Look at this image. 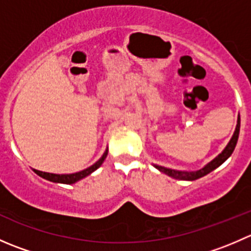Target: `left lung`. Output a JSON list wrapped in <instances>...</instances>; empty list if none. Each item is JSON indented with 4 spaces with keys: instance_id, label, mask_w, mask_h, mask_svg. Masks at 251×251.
Listing matches in <instances>:
<instances>
[{
    "instance_id": "1",
    "label": "left lung",
    "mask_w": 251,
    "mask_h": 251,
    "mask_svg": "<svg viewBox=\"0 0 251 251\" xmlns=\"http://www.w3.org/2000/svg\"><path fill=\"white\" fill-rule=\"evenodd\" d=\"M239 130H240V116H238V120H237V126H235V131L232 136L231 141L228 142V144L226 146V148L222 151V153H220L214 160L210 161L209 164L204 166L203 169L201 170H197V171H178V170H173V169H168V168H164V166H159V165H154L159 171L161 173L166 174L168 176L173 177V178L176 179H183V181H194V179H198L201 177L205 176L209 173H211L212 170H215L216 168H219L221 164H224L227 159L231 156V154L233 153L234 148H235V144L238 142V137H239Z\"/></svg>"
}]
</instances>
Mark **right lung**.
I'll list each match as a JSON object with an SVG mask.
<instances>
[{
    "instance_id": "1",
    "label": "right lung",
    "mask_w": 251,
    "mask_h": 251,
    "mask_svg": "<svg viewBox=\"0 0 251 251\" xmlns=\"http://www.w3.org/2000/svg\"><path fill=\"white\" fill-rule=\"evenodd\" d=\"M108 155V148L105 149L104 154L102 155V158L100 159L98 161H96L95 164H93L92 166H90V168L85 169V170L82 171H78V173H75V174H65V175H57V174H50V173H44V171H39V170H35V174H37L39 176H41L42 178H46L48 181H52V182H55V183H65V184H72V183H75V182L80 181V179L85 178L86 176H88L90 174H92L93 171L97 170L98 168H100V165L103 164V161H104V159L107 158Z\"/></svg>"
}]
</instances>
